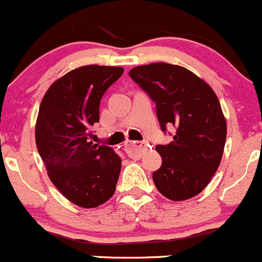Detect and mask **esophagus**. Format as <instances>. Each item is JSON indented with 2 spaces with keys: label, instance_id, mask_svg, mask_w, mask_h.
<instances>
[{
  "label": "esophagus",
  "instance_id": "esophagus-1",
  "mask_svg": "<svg viewBox=\"0 0 262 262\" xmlns=\"http://www.w3.org/2000/svg\"><path fill=\"white\" fill-rule=\"evenodd\" d=\"M123 146H125V151L128 156L132 157V159H140L146 148V142L130 141V140H126L125 145Z\"/></svg>",
  "mask_w": 262,
  "mask_h": 262
}]
</instances>
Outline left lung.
<instances>
[{"label":"left lung","mask_w":262,"mask_h":262,"mask_svg":"<svg viewBox=\"0 0 262 262\" xmlns=\"http://www.w3.org/2000/svg\"><path fill=\"white\" fill-rule=\"evenodd\" d=\"M128 74L156 103L162 131L176 127L172 141L156 146L162 165L152 175L155 186L172 201L199 195L217 171L226 141L217 96L209 83L177 64H143Z\"/></svg>","instance_id":"obj_1"}]
</instances>
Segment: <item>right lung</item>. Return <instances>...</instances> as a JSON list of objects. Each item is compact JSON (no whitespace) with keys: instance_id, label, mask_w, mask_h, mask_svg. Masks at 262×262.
I'll list each match as a JSON object with an SVG mask.
<instances>
[{"instance_id":"add662e5","label":"right lung","mask_w":262,"mask_h":262,"mask_svg":"<svg viewBox=\"0 0 262 262\" xmlns=\"http://www.w3.org/2000/svg\"><path fill=\"white\" fill-rule=\"evenodd\" d=\"M123 74L122 67H78L57 78L45 94L36 120V146L47 175L72 204L94 209L116 190L121 157L90 141L100 121V101Z\"/></svg>"}]
</instances>
